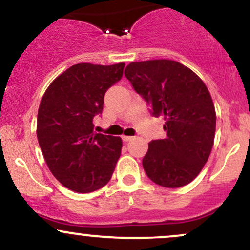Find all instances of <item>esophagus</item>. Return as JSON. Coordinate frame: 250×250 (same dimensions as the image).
<instances>
[{
  "label": "esophagus",
  "instance_id": "obj_1",
  "mask_svg": "<svg viewBox=\"0 0 250 250\" xmlns=\"http://www.w3.org/2000/svg\"><path fill=\"white\" fill-rule=\"evenodd\" d=\"M122 140L125 142H128V141H130V140H133V136H127V135H123Z\"/></svg>",
  "mask_w": 250,
  "mask_h": 250
}]
</instances>
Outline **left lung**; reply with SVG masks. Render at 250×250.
Masks as SVG:
<instances>
[{"mask_svg": "<svg viewBox=\"0 0 250 250\" xmlns=\"http://www.w3.org/2000/svg\"><path fill=\"white\" fill-rule=\"evenodd\" d=\"M125 75L151 115L166 121L167 137L149 143L142 160L146 174L166 188L188 185L202 170L214 145L216 114L207 87L173 60L131 62Z\"/></svg>", "mask_w": 250, "mask_h": 250, "instance_id": "left-lung-1", "label": "left lung"}]
</instances>
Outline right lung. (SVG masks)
Returning <instances> with one entry per match:
<instances>
[{"mask_svg":"<svg viewBox=\"0 0 250 250\" xmlns=\"http://www.w3.org/2000/svg\"><path fill=\"white\" fill-rule=\"evenodd\" d=\"M125 63H77L45 90L37 113V140L48 168L65 188L90 193L110 180L121 137L94 133L104 94L121 80Z\"/></svg>","mask_w":250,"mask_h":250,"instance_id":"obj_1","label":"right lung"}]
</instances>
